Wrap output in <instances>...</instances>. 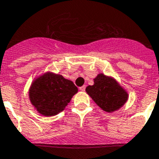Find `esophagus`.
Returning <instances> with one entry per match:
<instances>
[{
	"label": "esophagus",
	"instance_id": "esophagus-1",
	"mask_svg": "<svg viewBox=\"0 0 159 159\" xmlns=\"http://www.w3.org/2000/svg\"><path fill=\"white\" fill-rule=\"evenodd\" d=\"M85 86L84 85V86H82V87H80V91H82V92H84L85 91Z\"/></svg>",
	"mask_w": 159,
	"mask_h": 159
}]
</instances>
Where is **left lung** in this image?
<instances>
[{"label": "left lung", "instance_id": "8db88e82", "mask_svg": "<svg viewBox=\"0 0 159 159\" xmlns=\"http://www.w3.org/2000/svg\"><path fill=\"white\" fill-rule=\"evenodd\" d=\"M93 82V85L86 88V93L106 112L119 111L128 101V92L115 78L99 73Z\"/></svg>", "mask_w": 159, "mask_h": 159}]
</instances>
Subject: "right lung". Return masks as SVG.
<instances>
[{
	"instance_id": "add662e5",
	"label": "right lung",
	"mask_w": 159,
	"mask_h": 159,
	"mask_svg": "<svg viewBox=\"0 0 159 159\" xmlns=\"http://www.w3.org/2000/svg\"><path fill=\"white\" fill-rule=\"evenodd\" d=\"M78 89L61 75L47 71L35 78L28 91L31 104L43 116H53L64 111Z\"/></svg>"
}]
</instances>
